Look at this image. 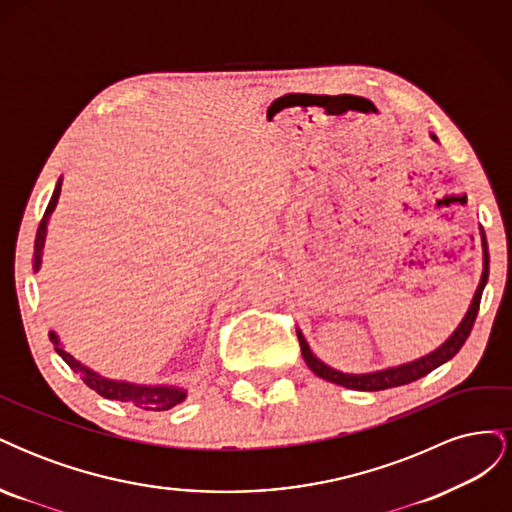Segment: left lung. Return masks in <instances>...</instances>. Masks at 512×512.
Segmentation results:
<instances>
[{
  "instance_id": "8db88e82",
  "label": "left lung",
  "mask_w": 512,
  "mask_h": 512,
  "mask_svg": "<svg viewBox=\"0 0 512 512\" xmlns=\"http://www.w3.org/2000/svg\"><path fill=\"white\" fill-rule=\"evenodd\" d=\"M429 136H431V141H438L436 134H433V132H429ZM480 243H483V273H480V282L476 286V292H474V297L470 301L468 312L457 324V329L451 335H448V339H444V344H440L436 350H431L425 356H418V359H414V361L393 365V367H384V369H376V371H367V374H344V371H339V369L327 365L324 361H320L318 356L312 352V348H309L307 339L301 333V329H297L301 354H303L307 367L312 369L314 374L320 376L322 380H329V382H335L339 386H346V389H352V391H384V389H393V386L410 384L418 378L427 376L429 371L444 365L446 361H451L453 356L461 350V346L466 344V339H468V335L474 327L480 297H483V290H485L487 277H489V252H487V241H485L483 230H480Z\"/></svg>"
}]
</instances>
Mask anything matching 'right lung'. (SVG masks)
Segmentation results:
<instances>
[{"mask_svg": "<svg viewBox=\"0 0 512 512\" xmlns=\"http://www.w3.org/2000/svg\"><path fill=\"white\" fill-rule=\"evenodd\" d=\"M61 181L64 177H59L53 196L49 200V207L44 211V218L38 226L36 232V243H34V273L40 271L42 267V252H44V241H46V232H49V220L51 215L59 203V194H61ZM51 342L55 346V352L68 363V367L79 374L81 380L94 389L98 395L106 397V399H115V401H123V404H132L141 410H151V412H162V410H170L175 408L181 401H185L188 397V389H183L179 384H138V382H128V380H113L106 378L98 371H94L91 367H87L85 363H81L72 352L66 350V346L61 344V339L55 331H49Z\"/></svg>", "mask_w": 512, "mask_h": 512, "instance_id": "add662e5", "label": "right lung"}]
</instances>
